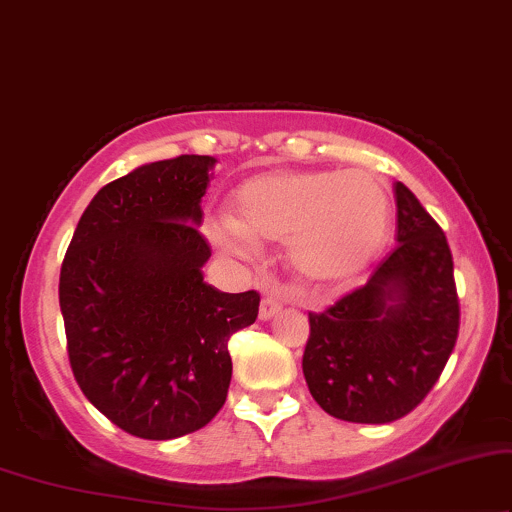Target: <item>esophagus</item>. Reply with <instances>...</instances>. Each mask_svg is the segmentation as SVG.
I'll list each match as a JSON object with an SVG mask.
<instances>
[{"instance_id":"obj_1","label":"esophagus","mask_w":512,"mask_h":512,"mask_svg":"<svg viewBox=\"0 0 512 512\" xmlns=\"http://www.w3.org/2000/svg\"><path fill=\"white\" fill-rule=\"evenodd\" d=\"M278 311H281V302H278L276 297H264L262 299V304H260V318L262 320L274 318Z\"/></svg>"}]
</instances>
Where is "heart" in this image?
Masks as SVG:
<instances>
[{"label": "heart", "mask_w": 512, "mask_h": 512, "mask_svg": "<svg viewBox=\"0 0 512 512\" xmlns=\"http://www.w3.org/2000/svg\"><path fill=\"white\" fill-rule=\"evenodd\" d=\"M234 217L210 220L220 248L250 255L257 238L283 241L297 271L332 283L356 274L384 243L391 199L370 170H271L243 182L231 199Z\"/></svg>", "instance_id": "b5f03b06"}]
</instances>
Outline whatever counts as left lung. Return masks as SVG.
<instances>
[{
    "mask_svg": "<svg viewBox=\"0 0 512 512\" xmlns=\"http://www.w3.org/2000/svg\"><path fill=\"white\" fill-rule=\"evenodd\" d=\"M393 189L395 250L363 288L309 313L306 386L327 414L353 424L410 414L440 379L459 337L447 238L403 182Z\"/></svg>",
    "mask_w": 512,
    "mask_h": 512,
    "instance_id": "1",
    "label": "left lung"
}]
</instances>
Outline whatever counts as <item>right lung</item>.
<instances>
[{"label": "right lung", "mask_w": 512, "mask_h": 512, "mask_svg": "<svg viewBox=\"0 0 512 512\" xmlns=\"http://www.w3.org/2000/svg\"><path fill=\"white\" fill-rule=\"evenodd\" d=\"M213 156L145 163L93 196L60 269L67 356L81 391L121 431L173 440L227 400L229 337L255 323V290L203 281L201 196Z\"/></svg>", "instance_id": "obj_1"}]
</instances>
